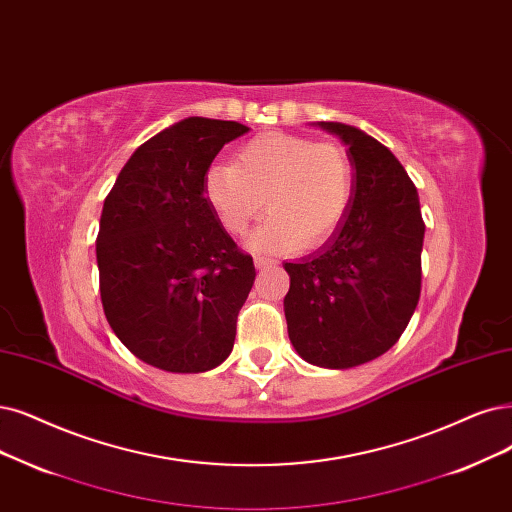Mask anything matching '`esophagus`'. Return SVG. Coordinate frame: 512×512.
<instances>
[{
	"instance_id": "esophagus-1",
	"label": "esophagus",
	"mask_w": 512,
	"mask_h": 512,
	"mask_svg": "<svg viewBox=\"0 0 512 512\" xmlns=\"http://www.w3.org/2000/svg\"><path fill=\"white\" fill-rule=\"evenodd\" d=\"M274 259H270V257H255V268L257 270H266V268H270V266H274Z\"/></svg>"
}]
</instances>
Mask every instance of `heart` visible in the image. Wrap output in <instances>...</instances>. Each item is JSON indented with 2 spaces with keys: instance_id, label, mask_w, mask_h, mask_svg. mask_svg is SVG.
Masks as SVG:
<instances>
[{
  "instance_id": "b5f03b06",
  "label": "heart",
  "mask_w": 512,
  "mask_h": 512,
  "mask_svg": "<svg viewBox=\"0 0 512 512\" xmlns=\"http://www.w3.org/2000/svg\"><path fill=\"white\" fill-rule=\"evenodd\" d=\"M354 194V166L333 143L268 132L246 141L234 164L204 170L202 196L227 234L242 236L268 202L272 217L249 238L253 251L316 249L344 223Z\"/></svg>"
}]
</instances>
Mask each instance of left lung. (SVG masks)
<instances>
[{"label": "left lung", "instance_id": "8db88e82", "mask_svg": "<svg viewBox=\"0 0 512 512\" xmlns=\"http://www.w3.org/2000/svg\"><path fill=\"white\" fill-rule=\"evenodd\" d=\"M346 145L354 166L350 211L314 255L285 263V318L295 352L325 369H350L388 352L422 289L418 189L392 151L365 130L316 122Z\"/></svg>", "mask_w": 512, "mask_h": 512}]
</instances>
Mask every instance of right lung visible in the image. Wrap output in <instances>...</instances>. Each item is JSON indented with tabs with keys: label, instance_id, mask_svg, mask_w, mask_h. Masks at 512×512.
<instances>
[{
	"label": "right lung",
	"instance_id": "obj_1",
	"mask_svg": "<svg viewBox=\"0 0 512 512\" xmlns=\"http://www.w3.org/2000/svg\"><path fill=\"white\" fill-rule=\"evenodd\" d=\"M249 126L185 118L128 158L105 198L97 266L107 323L143 363L204 373L230 356L255 280L202 196L204 170Z\"/></svg>",
	"mask_w": 512,
	"mask_h": 512
}]
</instances>
